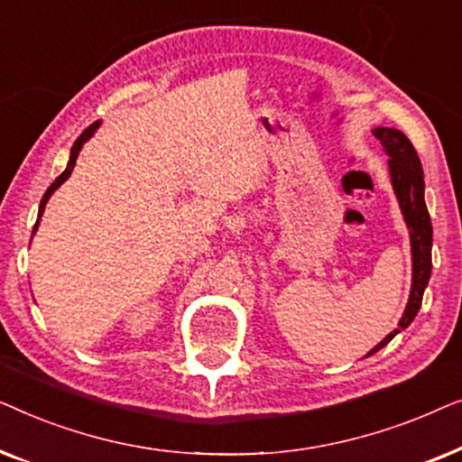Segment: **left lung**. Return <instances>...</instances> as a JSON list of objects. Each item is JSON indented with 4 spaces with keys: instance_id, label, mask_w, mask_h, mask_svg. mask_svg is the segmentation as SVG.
I'll return each mask as SVG.
<instances>
[{
    "instance_id": "left-lung-1",
    "label": "left lung",
    "mask_w": 462,
    "mask_h": 462,
    "mask_svg": "<svg viewBox=\"0 0 462 462\" xmlns=\"http://www.w3.org/2000/svg\"><path fill=\"white\" fill-rule=\"evenodd\" d=\"M372 134L378 138V143L383 144L384 153L389 160V174H391V185L400 201L403 220H406L408 231H410V244H412V290H410V299L400 319V328L387 334L368 356H374L376 351H381L384 345L391 343V338L397 332L406 330L412 324V319L419 313L422 294L431 277V244H433V229H431V218H429L427 204H425V180H422V166L419 155L412 147V143L408 141V136L403 132L395 128H378L372 130Z\"/></svg>"
}]
</instances>
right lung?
I'll return each mask as SVG.
<instances>
[{
	"label": "right lung",
	"instance_id": "obj_1",
	"mask_svg": "<svg viewBox=\"0 0 462 462\" xmlns=\"http://www.w3.org/2000/svg\"><path fill=\"white\" fill-rule=\"evenodd\" d=\"M98 125H100V122H94L92 125H88V128H86V130L81 132V134H79L78 141L73 143V147H71V157H69V163H67L65 172H62V174L59 176V179H56V180L52 182V185L48 187V191L43 193V198H42V204H40V214H37V217H40V218H42V214H43V208H46V204H48L50 195H52V193L56 191V189H59V187L62 185V182H65V180L69 179V176H71L73 168H75V162H78V155H79L81 147H84V143H86V141H90L92 134H94V132H97ZM40 218H37V223H35V226H33V233L37 231V226H40Z\"/></svg>",
	"mask_w": 462,
	"mask_h": 462
}]
</instances>
